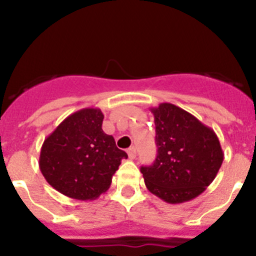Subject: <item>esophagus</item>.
<instances>
[{
	"label": "esophagus",
	"mask_w": 256,
	"mask_h": 256,
	"mask_svg": "<svg viewBox=\"0 0 256 256\" xmlns=\"http://www.w3.org/2000/svg\"><path fill=\"white\" fill-rule=\"evenodd\" d=\"M128 158L134 160L136 157V148L135 147H130V148H128Z\"/></svg>",
	"instance_id": "esophagus-1"
}]
</instances>
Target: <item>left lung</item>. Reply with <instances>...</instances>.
Returning a JSON list of instances; mask_svg holds the SVG:
<instances>
[{
  "label": "left lung",
  "mask_w": 256,
  "mask_h": 256,
  "mask_svg": "<svg viewBox=\"0 0 256 256\" xmlns=\"http://www.w3.org/2000/svg\"><path fill=\"white\" fill-rule=\"evenodd\" d=\"M156 125L157 156L141 167L152 194L171 204L198 197L223 164L218 136L196 116L170 102L151 108Z\"/></svg>",
  "instance_id": "obj_1"
}]
</instances>
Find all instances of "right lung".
Listing matches in <instances>:
<instances>
[{
    "label": "right lung",
    "mask_w": 256,
    "mask_h": 256,
    "mask_svg": "<svg viewBox=\"0 0 256 256\" xmlns=\"http://www.w3.org/2000/svg\"><path fill=\"white\" fill-rule=\"evenodd\" d=\"M104 114L85 108L69 115L42 144L40 168L62 194L79 200H96L112 184L125 151L102 131Z\"/></svg>",
    "instance_id": "add662e5"
}]
</instances>
